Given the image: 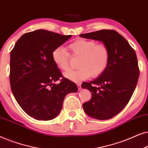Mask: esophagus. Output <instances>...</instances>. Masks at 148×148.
Masks as SVG:
<instances>
[{"label": "esophagus", "mask_w": 148, "mask_h": 148, "mask_svg": "<svg viewBox=\"0 0 148 148\" xmlns=\"http://www.w3.org/2000/svg\"><path fill=\"white\" fill-rule=\"evenodd\" d=\"M77 86H78V89L80 90V88H81V84H80V83H78V84H77Z\"/></svg>", "instance_id": "1"}]
</instances>
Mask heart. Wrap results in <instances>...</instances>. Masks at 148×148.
I'll list each match as a JSON object with an SVG mask.
<instances>
[{"label": "heart", "instance_id": "obj_1", "mask_svg": "<svg viewBox=\"0 0 148 148\" xmlns=\"http://www.w3.org/2000/svg\"><path fill=\"white\" fill-rule=\"evenodd\" d=\"M72 55L80 58L77 70L65 73L64 76L71 81L79 82L90 76L97 77L107 68L110 51L103 44H97L95 40L78 39L69 45ZM55 64L60 70L66 72L70 69V55L62 47L55 49L52 53Z\"/></svg>", "mask_w": 148, "mask_h": 148}]
</instances>
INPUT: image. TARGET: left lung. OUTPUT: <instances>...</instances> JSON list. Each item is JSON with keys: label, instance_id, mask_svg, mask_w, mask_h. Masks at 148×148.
<instances>
[{"label": "left lung", "instance_id": "8db88e82", "mask_svg": "<svg viewBox=\"0 0 148 148\" xmlns=\"http://www.w3.org/2000/svg\"><path fill=\"white\" fill-rule=\"evenodd\" d=\"M80 37L100 41L108 47L110 59L107 68L99 77L81 87L90 90L91 99L82 104L90 117L98 120L112 119L129 103L139 76L137 56L127 40L117 32L101 29Z\"/></svg>", "mask_w": 148, "mask_h": 148}]
</instances>
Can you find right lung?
I'll use <instances>...</instances> for the list:
<instances>
[{
  "mask_svg": "<svg viewBox=\"0 0 148 148\" xmlns=\"http://www.w3.org/2000/svg\"><path fill=\"white\" fill-rule=\"evenodd\" d=\"M46 30L25 33L10 54V84L16 101L29 116L38 121L53 119L62 109L66 95L76 92V84L62 78L52 53L70 38Z\"/></svg>",
  "mask_w": 148,
  "mask_h": 148,
  "instance_id": "1",
  "label": "right lung"
}]
</instances>
